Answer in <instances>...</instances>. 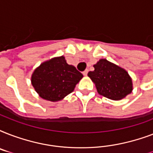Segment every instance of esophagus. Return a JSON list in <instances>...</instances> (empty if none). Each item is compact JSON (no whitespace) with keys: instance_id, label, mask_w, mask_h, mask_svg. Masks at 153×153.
I'll list each match as a JSON object with an SVG mask.
<instances>
[{"instance_id":"1","label":"esophagus","mask_w":153,"mask_h":153,"mask_svg":"<svg viewBox=\"0 0 153 153\" xmlns=\"http://www.w3.org/2000/svg\"><path fill=\"white\" fill-rule=\"evenodd\" d=\"M82 74H83V75H85V76H86V75H87V74H88V70L87 69L85 70V71L82 72Z\"/></svg>"}]
</instances>
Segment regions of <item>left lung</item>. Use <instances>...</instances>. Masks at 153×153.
Wrapping results in <instances>:
<instances>
[{
	"instance_id": "left-lung-1",
	"label": "left lung",
	"mask_w": 153,
	"mask_h": 153,
	"mask_svg": "<svg viewBox=\"0 0 153 153\" xmlns=\"http://www.w3.org/2000/svg\"><path fill=\"white\" fill-rule=\"evenodd\" d=\"M94 70L88 73L100 95L111 100L126 98L133 91V81L126 70L105 59L94 65Z\"/></svg>"
}]
</instances>
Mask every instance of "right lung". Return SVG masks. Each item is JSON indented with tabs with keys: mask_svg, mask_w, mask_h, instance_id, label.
Listing matches in <instances>:
<instances>
[{
	"mask_svg": "<svg viewBox=\"0 0 153 153\" xmlns=\"http://www.w3.org/2000/svg\"><path fill=\"white\" fill-rule=\"evenodd\" d=\"M82 77L74 66L67 64L62 55L42 62L34 70L31 82L40 98L58 102L73 92Z\"/></svg>",
	"mask_w": 153,
	"mask_h": 153,
	"instance_id": "add662e5",
	"label": "right lung"
}]
</instances>
